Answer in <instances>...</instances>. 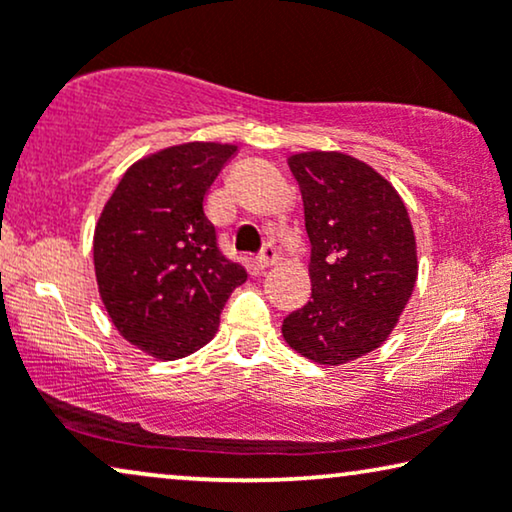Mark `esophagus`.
I'll use <instances>...</instances> for the list:
<instances>
[{
  "mask_svg": "<svg viewBox=\"0 0 512 512\" xmlns=\"http://www.w3.org/2000/svg\"><path fill=\"white\" fill-rule=\"evenodd\" d=\"M277 261H279V256H277L275 244H272V242H265V244H263V249H261V254H258V258H256L258 268L265 270V268H270V265H275Z\"/></svg>",
  "mask_w": 512,
  "mask_h": 512,
  "instance_id": "1",
  "label": "esophagus"
}]
</instances>
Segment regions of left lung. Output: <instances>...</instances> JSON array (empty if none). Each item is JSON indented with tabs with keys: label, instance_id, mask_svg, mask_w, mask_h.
<instances>
[{
	"label": "left lung",
	"instance_id": "left-lung-1",
	"mask_svg": "<svg viewBox=\"0 0 512 512\" xmlns=\"http://www.w3.org/2000/svg\"><path fill=\"white\" fill-rule=\"evenodd\" d=\"M312 244V298L282 335L321 366H340L389 338L417 282V244L396 188L340 151L289 158Z\"/></svg>",
	"mask_w": 512,
	"mask_h": 512
}]
</instances>
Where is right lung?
Masks as SVG:
<instances>
[{"instance_id": "right-lung-1", "label": "right lung", "mask_w": 512, "mask_h": 512, "mask_svg": "<svg viewBox=\"0 0 512 512\" xmlns=\"http://www.w3.org/2000/svg\"><path fill=\"white\" fill-rule=\"evenodd\" d=\"M235 144L188 142L128 167L95 226L102 303L118 333L149 356L184 359L214 338L221 310L247 279L205 216V195Z\"/></svg>"}]
</instances>
